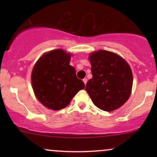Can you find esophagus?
Masks as SVG:
<instances>
[{"instance_id":"1","label":"esophagus","mask_w":157,"mask_h":157,"mask_svg":"<svg viewBox=\"0 0 157 157\" xmlns=\"http://www.w3.org/2000/svg\"><path fill=\"white\" fill-rule=\"evenodd\" d=\"M82 81H83V82H84V83H85V85H86V83H87V81H88L87 78H84L83 80H82Z\"/></svg>"}]
</instances>
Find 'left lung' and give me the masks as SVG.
I'll list each match as a JSON object with an SVG mask.
<instances>
[{
	"label": "left lung",
	"instance_id": "8db88e82",
	"mask_svg": "<svg viewBox=\"0 0 157 157\" xmlns=\"http://www.w3.org/2000/svg\"><path fill=\"white\" fill-rule=\"evenodd\" d=\"M92 78L86 91L95 105L105 111L119 109L130 97L132 71L127 62L113 52L100 50L89 57Z\"/></svg>",
	"mask_w": 157,
	"mask_h": 157
}]
</instances>
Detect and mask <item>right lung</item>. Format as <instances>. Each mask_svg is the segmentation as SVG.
<instances>
[{
    "instance_id": "obj_1",
    "label": "right lung",
    "mask_w": 157,
    "mask_h": 157,
    "mask_svg": "<svg viewBox=\"0 0 157 157\" xmlns=\"http://www.w3.org/2000/svg\"><path fill=\"white\" fill-rule=\"evenodd\" d=\"M70 58V54L56 49L43 55L34 66L32 88L37 100L48 109H64L85 88L75 68L69 65Z\"/></svg>"
}]
</instances>
